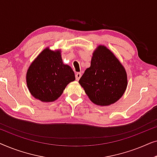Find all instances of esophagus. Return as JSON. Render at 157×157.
<instances>
[{"label": "esophagus", "mask_w": 157, "mask_h": 157, "mask_svg": "<svg viewBox=\"0 0 157 157\" xmlns=\"http://www.w3.org/2000/svg\"><path fill=\"white\" fill-rule=\"evenodd\" d=\"M76 81H78L79 79H80V78H81V73H76Z\"/></svg>", "instance_id": "34e87169"}]
</instances>
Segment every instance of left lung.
I'll return each mask as SVG.
<instances>
[{"mask_svg":"<svg viewBox=\"0 0 157 157\" xmlns=\"http://www.w3.org/2000/svg\"><path fill=\"white\" fill-rule=\"evenodd\" d=\"M78 82L92 102L108 106L123 96L127 86V76L113 53L106 47L99 46L94 51L91 66Z\"/></svg>","mask_w":157,"mask_h":157,"instance_id":"8db88e82","label":"left lung"}]
</instances>
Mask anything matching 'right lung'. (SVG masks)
Listing matches in <instances>:
<instances>
[{
	"label": "right lung",
	"instance_id": "right-lung-1",
	"mask_svg": "<svg viewBox=\"0 0 157 157\" xmlns=\"http://www.w3.org/2000/svg\"><path fill=\"white\" fill-rule=\"evenodd\" d=\"M75 80L74 72L62 61L59 51L46 48L29 68L26 82L32 96L44 102L56 100L67 84Z\"/></svg>",
	"mask_w": 157,
	"mask_h": 157
}]
</instances>
